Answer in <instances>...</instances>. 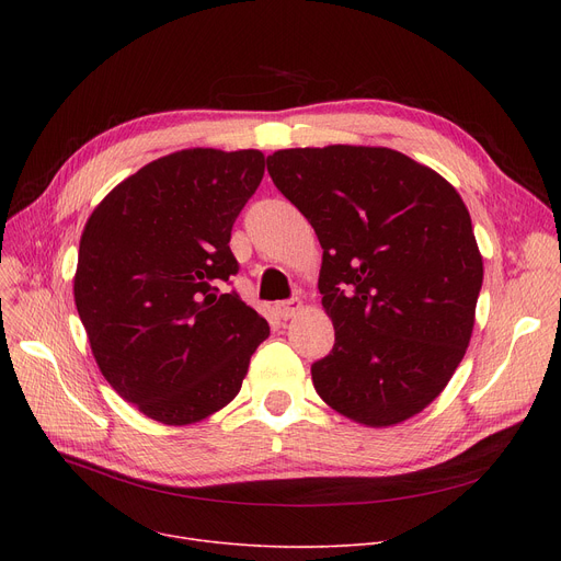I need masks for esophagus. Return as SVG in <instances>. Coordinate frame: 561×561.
I'll list each match as a JSON object with an SVG mask.
<instances>
[{
  "label": "esophagus",
  "mask_w": 561,
  "mask_h": 561,
  "mask_svg": "<svg viewBox=\"0 0 561 561\" xmlns=\"http://www.w3.org/2000/svg\"><path fill=\"white\" fill-rule=\"evenodd\" d=\"M300 309H302V302H300L298 298H293V300H282V302H277V305H275L277 316H279V318H284V320L293 318V316H296Z\"/></svg>",
  "instance_id": "esophagus-1"
}]
</instances>
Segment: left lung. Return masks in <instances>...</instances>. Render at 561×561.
I'll use <instances>...</instances> for the list:
<instances>
[{"label":"left lung","instance_id":"obj_1","mask_svg":"<svg viewBox=\"0 0 561 561\" xmlns=\"http://www.w3.org/2000/svg\"><path fill=\"white\" fill-rule=\"evenodd\" d=\"M268 172L322 248L318 288L336 339L311 366L318 396L370 427L419 414L473 334L484 271L463 199L389 147L279 150Z\"/></svg>","mask_w":561,"mask_h":561}]
</instances>
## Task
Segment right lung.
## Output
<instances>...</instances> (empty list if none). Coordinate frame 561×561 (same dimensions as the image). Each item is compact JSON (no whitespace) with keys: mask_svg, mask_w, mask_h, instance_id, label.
<instances>
[{"mask_svg":"<svg viewBox=\"0 0 561 561\" xmlns=\"http://www.w3.org/2000/svg\"><path fill=\"white\" fill-rule=\"evenodd\" d=\"M259 150H182L117 184L88 218L75 302L108 385L147 419L191 425L241 391L268 322L222 284Z\"/></svg>","mask_w":561,"mask_h":561,"instance_id":"obj_1","label":"right lung"}]
</instances>
